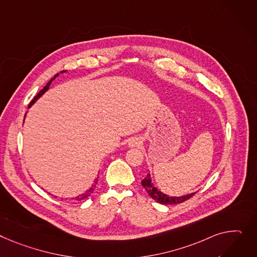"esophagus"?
I'll return each mask as SVG.
<instances>
[{"instance_id": "obj_1", "label": "esophagus", "mask_w": 257, "mask_h": 257, "mask_svg": "<svg viewBox=\"0 0 257 257\" xmlns=\"http://www.w3.org/2000/svg\"><path fill=\"white\" fill-rule=\"evenodd\" d=\"M139 145V142L136 141V140H132L130 143H129V146L130 147H135V146H138Z\"/></svg>"}]
</instances>
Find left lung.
Listing matches in <instances>:
<instances>
[{
  "label": "left lung",
  "mask_w": 257,
  "mask_h": 257,
  "mask_svg": "<svg viewBox=\"0 0 257 257\" xmlns=\"http://www.w3.org/2000/svg\"><path fill=\"white\" fill-rule=\"evenodd\" d=\"M142 185L148 192V194L156 201L162 204H177L181 203L183 201H186L187 199L191 198L195 193H191L188 195H184L181 197H173V196H167L166 194H163L161 191H159L156 187H154L153 183L151 182V177L150 175H147V177L142 181Z\"/></svg>",
  "instance_id": "left-lung-1"
}]
</instances>
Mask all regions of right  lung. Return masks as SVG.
Listing matches in <instances>:
<instances>
[{"label": "right lung", "instance_id": "add662e5", "mask_svg": "<svg viewBox=\"0 0 257 257\" xmlns=\"http://www.w3.org/2000/svg\"><path fill=\"white\" fill-rule=\"evenodd\" d=\"M63 72H64V71H62V73H63ZM58 75H59V73H58V74H56V75H55L53 78H51V79H50V80L47 82V84L45 85V87H44V88H43V89H42V90H41V91H40V92H39V93H38V94H37L35 97H34V99H33V100L30 102L29 107H30V106H31V105L34 103V102H35V101H36V100H37L39 97H41V96H42V95H43V94H44V93H45V92L48 90V88H49L50 83L53 82V80H55V78H56ZM97 181H98V180H96V181H95V183L92 185V187L90 188L89 190L85 191L83 194H80L79 196H77V197H76V200H83V199H85V198H88V197H89V196H90V195L93 193V191L95 190V188H96V184H97Z\"/></svg>", "mask_w": 257, "mask_h": 257}]
</instances>
